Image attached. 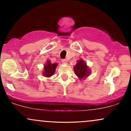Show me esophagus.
<instances>
[{"label":"esophagus","mask_w":131,"mask_h":131,"mask_svg":"<svg viewBox=\"0 0 131 131\" xmlns=\"http://www.w3.org/2000/svg\"><path fill=\"white\" fill-rule=\"evenodd\" d=\"M61 61H62V63H64V64H66L67 63V61H68V60L67 59H62L61 60Z\"/></svg>","instance_id":"1"}]
</instances>
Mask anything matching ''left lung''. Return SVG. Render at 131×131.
Instances as JSON below:
<instances>
[{"label":"left lung","mask_w":131,"mask_h":131,"mask_svg":"<svg viewBox=\"0 0 131 131\" xmlns=\"http://www.w3.org/2000/svg\"><path fill=\"white\" fill-rule=\"evenodd\" d=\"M74 70L75 74L80 79L87 77L90 73L88 66L82 60L78 61V63L74 67Z\"/></svg>","instance_id":"8db88e82"}]
</instances>
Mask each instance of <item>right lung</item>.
<instances>
[{"instance_id": "1", "label": "right lung", "mask_w": 131, "mask_h": 131, "mask_svg": "<svg viewBox=\"0 0 131 131\" xmlns=\"http://www.w3.org/2000/svg\"><path fill=\"white\" fill-rule=\"evenodd\" d=\"M57 66V63H51L50 61H47L46 64L44 66V72L43 73V76L46 77H50L54 74Z\"/></svg>"}]
</instances>
